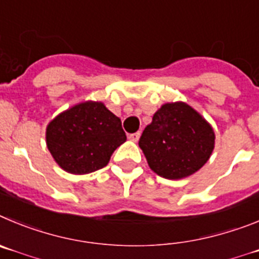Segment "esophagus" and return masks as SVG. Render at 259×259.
Instances as JSON below:
<instances>
[{
	"label": "esophagus",
	"instance_id": "1",
	"mask_svg": "<svg viewBox=\"0 0 259 259\" xmlns=\"http://www.w3.org/2000/svg\"><path fill=\"white\" fill-rule=\"evenodd\" d=\"M139 137H141V133H134V134H130L129 135V139L132 142H138L139 141Z\"/></svg>",
	"mask_w": 259,
	"mask_h": 259
}]
</instances>
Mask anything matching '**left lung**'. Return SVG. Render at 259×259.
<instances>
[{"label": "left lung", "mask_w": 259, "mask_h": 259, "mask_svg": "<svg viewBox=\"0 0 259 259\" xmlns=\"http://www.w3.org/2000/svg\"><path fill=\"white\" fill-rule=\"evenodd\" d=\"M214 143L211 125L185 102L162 104L139 139L153 173L174 181L201 169L210 158Z\"/></svg>", "instance_id": "8db88e82"}]
</instances>
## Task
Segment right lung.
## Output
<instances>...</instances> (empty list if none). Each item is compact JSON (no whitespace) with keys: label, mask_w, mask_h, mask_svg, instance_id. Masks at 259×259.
Here are the masks:
<instances>
[{"label":"right lung","mask_w":259,"mask_h":259,"mask_svg":"<svg viewBox=\"0 0 259 259\" xmlns=\"http://www.w3.org/2000/svg\"><path fill=\"white\" fill-rule=\"evenodd\" d=\"M125 141L121 120L102 102L74 104L46 126V146L55 162L77 176L106 166Z\"/></svg>","instance_id":"1"}]
</instances>
